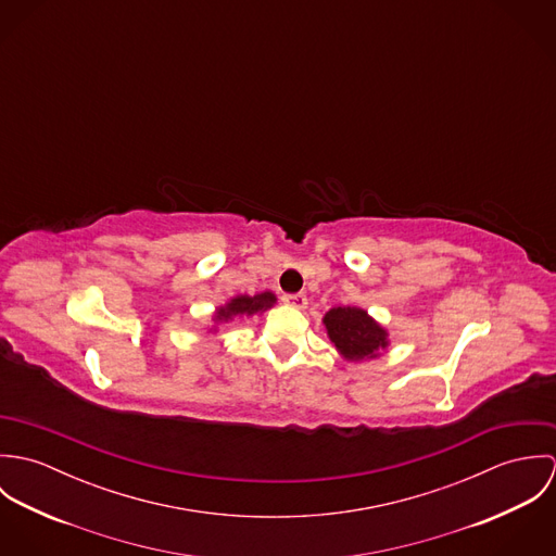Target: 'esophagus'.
I'll return each instance as SVG.
<instances>
[{
    "instance_id": "1",
    "label": "esophagus",
    "mask_w": 556,
    "mask_h": 556,
    "mask_svg": "<svg viewBox=\"0 0 556 556\" xmlns=\"http://www.w3.org/2000/svg\"><path fill=\"white\" fill-rule=\"evenodd\" d=\"M282 302L289 304V306H293V308H300V311L308 306L306 293H287V295H282Z\"/></svg>"
}]
</instances>
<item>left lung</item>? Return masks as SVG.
I'll return each mask as SVG.
<instances>
[{
	"label": "left lung",
	"instance_id": "left-lung-1",
	"mask_svg": "<svg viewBox=\"0 0 556 556\" xmlns=\"http://www.w3.org/2000/svg\"><path fill=\"white\" fill-rule=\"evenodd\" d=\"M329 340L346 359L375 357L388 344L386 329L379 327L366 311L331 308L323 318Z\"/></svg>",
	"mask_w": 556,
	"mask_h": 556
}]
</instances>
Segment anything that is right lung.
Here are the masks:
<instances>
[{
	"mask_svg": "<svg viewBox=\"0 0 556 556\" xmlns=\"http://www.w3.org/2000/svg\"><path fill=\"white\" fill-rule=\"evenodd\" d=\"M274 302H276V298L271 293H261V295H254V298L241 295V298L231 300L225 308H220L218 318H229L231 315H252V313H258L263 308H269Z\"/></svg>",
	"mask_w": 556,
	"mask_h": 556,
	"instance_id": "add662e5",
	"label": "right lung"
}]
</instances>
